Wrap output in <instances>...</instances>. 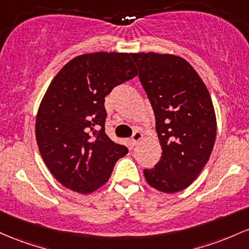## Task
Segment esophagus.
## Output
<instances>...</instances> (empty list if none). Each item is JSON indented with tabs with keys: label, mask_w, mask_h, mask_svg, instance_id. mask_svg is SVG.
Listing matches in <instances>:
<instances>
[{
	"label": "esophagus",
	"mask_w": 249,
	"mask_h": 249,
	"mask_svg": "<svg viewBox=\"0 0 249 249\" xmlns=\"http://www.w3.org/2000/svg\"><path fill=\"white\" fill-rule=\"evenodd\" d=\"M142 138H143V134L140 132V130H136V132L134 133L132 136V142L134 144H138L139 142L142 140Z\"/></svg>",
	"instance_id": "1"
}]
</instances>
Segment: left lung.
<instances>
[{"label":"left lung","instance_id":"obj_1","mask_svg":"<svg viewBox=\"0 0 249 249\" xmlns=\"http://www.w3.org/2000/svg\"><path fill=\"white\" fill-rule=\"evenodd\" d=\"M130 56L154 110L162 148L158 164L143 170L144 178L160 192L183 191L199 177L214 147L216 117L211 95L185 58L152 52Z\"/></svg>","mask_w":249,"mask_h":249}]
</instances>
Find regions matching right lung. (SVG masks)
Returning a JSON list of instances; mask_svg holds the SVG:
<instances>
[{"instance_id":"1","label":"right lung","mask_w":249,"mask_h":249,"mask_svg":"<svg viewBox=\"0 0 249 249\" xmlns=\"http://www.w3.org/2000/svg\"><path fill=\"white\" fill-rule=\"evenodd\" d=\"M138 75L128 53H90L57 72L36 115L35 135L44 163L61 185L89 194L109 180L128 153L105 132V97Z\"/></svg>"}]
</instances>
